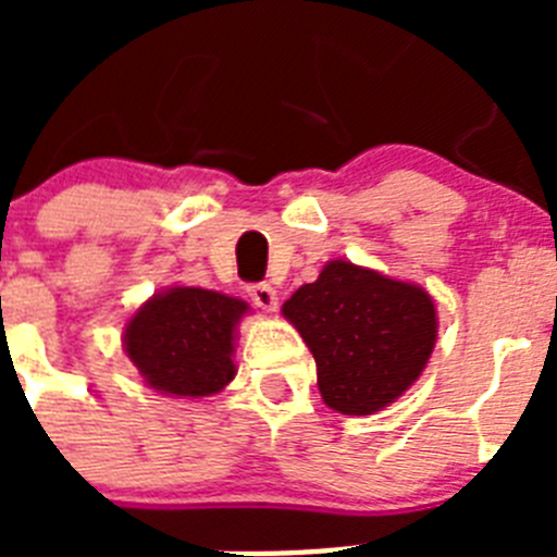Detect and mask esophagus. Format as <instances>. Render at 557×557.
Masks as SVG:
<instances>
[{"instance_id":"1","label":"esophagus","mask_w":557,"mask_h":557,"mask_svg":"<svg viewBox=\"0 0 557 557\" xmlns=\"http://www.w3.org/2000/svg\"><path fill=\"white\" fill-rule=\"evenodd\" d=\"M248 295H250V301H253L259 309H264V312H273V309L278 307V293H275V287H270V284L264 282L250 284Z\"/></svg>"}]
</instances>
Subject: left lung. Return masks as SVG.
Listing matches in <instances>:
<instances>
[{
  "label": "left lung",
  "instance_id": "left-lung-1",
  "mask_svg": "<svg viewBox=\"0 0 557 557\" xmlns=\"http://www.w3.org/2000/svg\"><path fill=\"white\" fill-rule=\"evenodd\" d=\"M318 366V391L343 416L393 405L421 376L437 339V312L424 287L334 259L318 282L282 307Z\"/></svg>",
  "mask_w": 557,
  "mask_h": 557
}]
</instances>
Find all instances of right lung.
<instances>
[{
	"label": "right lung",
	"instance_id": "add662e5",
	"mask_svg": "<svg viewBox=\"0 0 557 557\" xmlns=\"http://www.w3.org/2000/svg\"><path fill=\"white\" fill-rule=\"evenodd\" d=\"M245 312L248 304L218 289L170 287L141 304L122 346L152 391L203 398L234 379L236 323Z\"/></svg>",
	"mask_w": 557,
	"mask_h": 557
}]
</instances>
